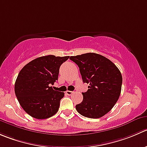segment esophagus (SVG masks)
Here are the masks:
<instances>
[{
	"mask_svg": "<svg viewBox=\"0 0 147 147\" xmlns=\"http://www.w3.org/2000/svg\"><path fill=\"white\" fill-rule=\"evenodd\" d=\"M74 92H72V91H69V90H67L66 91V94L67 95H72V93H73Z\"/></svg>",
	"mask_w": 147,
	"mask_h": 147,
	"instance_id": "1",
	"label": "esophagus"
}]
</instances>
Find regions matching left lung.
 Segmentation results:
<instances>
[{"mask_svg":"<svg viewBox=\"0 0 147 147\" xmlns=\"http://www.w3.org/2000/svg\"><path fill=\"white\" fill-rule=\"evenodd\" d=\"M78 65L83 82L90 84L77 111L90 119H98L111 111L121 91L122 75L119 68L105 57L96 53L72 56Z\"/></svg>","mask_w":147,"mask_h":147,"instance_id":"8db88e82","label":"left lung"}]
</instances>
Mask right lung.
<instances>
[{
    "mask_svg": "<svg viewBox=\"0 0 147 147\" xmlns=\"http://www.w3.org/2000/svg\"><path fill=\"white\" fill-rule=\"evenodd\" d=\"M69 57H40L28 62L19 72L15 93L21 106L31 117L48 119L58 111L65 93L54 90L51 85L58 80L59 67Z\"/></svg>",
    "mask_w": 147,
    "mask_h": 147,
    "instance_id": "1",
    "label": "right lung"
}]
</instances>
